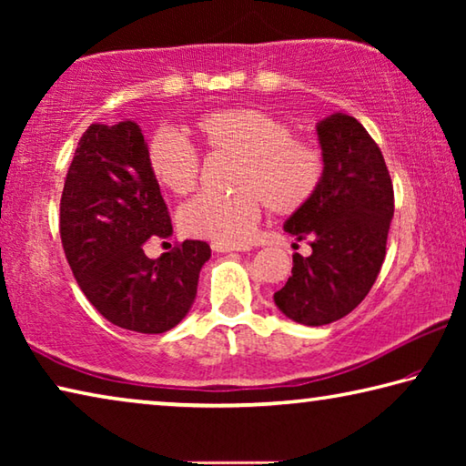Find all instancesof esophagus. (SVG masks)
I'll return each mask as SVG.
<instances>
[{
    "label": "esophagus",
    "instance_id": "1",
    "mask_svg": "<svg viewBox=\"0 0 466 466\" xmlns=\"http://www.w3.org/2000/svg\"><path fill=\"white\" fill-rule=\"evenodd\" d=\"M211 250L214 252H244L248 247H236V244H224V242H211Z\"/></svg>",
    "mask_w": 466,
    "mask_h": 466
}]
</instances>
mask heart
<instances>
[{
	"instance_id": "heart-1",
	"label": "heart",
	"mask_w": 466,
	"mask_h": 466,
	"mask_svg": "<svg viewBox=\"0 0 466 466\" xmlns=\"http://www.w3.org/2000/svg\"><path fill=\"white\" fill-rule=\"evenodd\" d=\"M197 136L218 154L238 157L234 195H199L178 214L180 230L193 238L247 242L263 205L273 214H294L319 191L322 154L294 137L288 123L258 108H222L195 121ZM147 168L164 191L188 195L199 183L201 160L178 131H156L147 144Z\"/></svg>"
}]
</instances>
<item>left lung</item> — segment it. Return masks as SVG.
I'll list each match as a JSON object with an SVG mask.
<instances>
[{
    "instance_id": "1",
    "label": "left lung",
    "mask_w": 466,
    "mask_h": 466,
    "mask_svg": "<svg viewBox=\"0 0 466 466\" xmlns=\"http://www.w3.org/2000/svg\"><path fill=\"white\" fill-rule=\"evenodd\" d=\"M325 162L319 191L283 230L310 240L294 252L291 275L273 302L289 320L322 327L350 314L380 273L394 214L392 183L376 141L358 119L333 113L317 123Z\"/></svg>"
}]
</instances>
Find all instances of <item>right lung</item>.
<instances>
[{
    "instance_id": "1",
    "label": "right lung",
    "mask_w": 466,
    "mask_h": 466,
    "mask_svg": "<svg viewBox=\"0 0 466 466\" xmlns=\"http://www.w3.org/2000/svg\"><path fill=\"white\" fill-rule=\"evenodd\" d=\"M146 154L136 121L90 125L67 170L59 224L67 263L94 309L116 327L156 335L191 310L211 248L185 240L160 258L146 255L152 236H172Z\"/></svg>"
}]
</instances>
